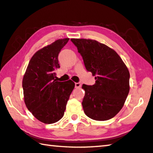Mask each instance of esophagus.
<instances>
[{
	"instance_id": "34e87169",
	"label": "esophagus",
	"mask_w": 153,
	"mask_h": 153,
	"mask_svg": "<svg viewBox=\"0 0 153 153\" xmlns=\"http://www.w3.org/2000/svg\"><path fill=\"white\" fill-rule=\"evenodd\" d=\"M81 87V83H75V88H80Z\"/></svg>"
}]
</instances>
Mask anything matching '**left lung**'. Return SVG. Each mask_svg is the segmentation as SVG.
<instances>
[{"mask_svg": "<svg viewBox=\"0 0 153 153\" xmlns=\"http://www.w3.org/2000/svg\"><path fill=\"white\" fill-rule=\"evenodd\" d=\"M83 57L86 70L95 76L93 85L83 84L82 102L87 116L98 121L114 117L124 106L128 94L129 71L117 53L94 39H71Z\"/></svg>", "mask_w": 153, "mask_h": 153, "instance_id": "8db88e82", "label": "left lung"}]
</instances>
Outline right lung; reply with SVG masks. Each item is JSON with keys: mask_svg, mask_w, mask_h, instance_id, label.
<instances>
[{"mask_svg": "<svg viewBox=\"0 0 153 153\" xmlns=\"http://www.w3.org/2000/svg\"><path fill=\"white\" fill-rule=\"evenodd\" d=\"M69 38L59 39L37 51L30 59L22 79L27 109L42 123L53 124L62 119L75 84L57 81L58 55Z\"/></svg>", "mask_w": 153, "mask_h": 153, "instance_id": "add662e5", "label": "right lung"}]
</instances>
